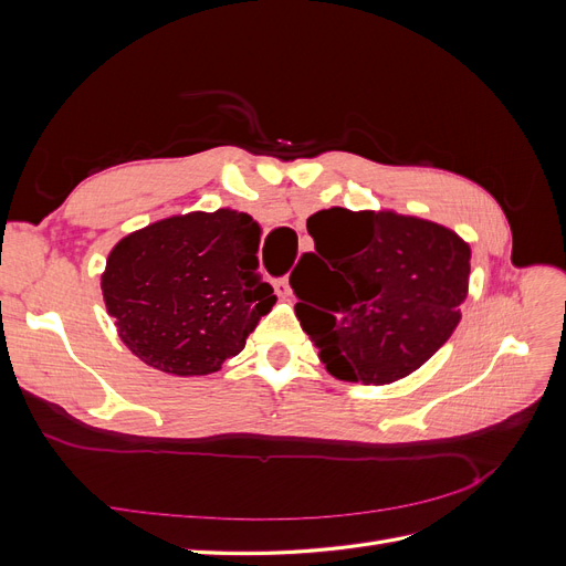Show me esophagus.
I'll use <instances>...</instances> for the list:
<instances>
[{
    "instance_id": "34e87169",
    "label": "esophagus",
    "mask_w": 566,
    "mask_h": 566,
    "mask_svg": "<svg viewBox=\"0 0 566 566\" xmlns=\"http://www.w3.org/2000/svg\"><path fill=\"white\" fill-rule=\"evenodd\" d=\"M273 285H276V293H279L281 297H290V295H293V287H290L287 279H279Z\"/></svg>"
}]
</instances>
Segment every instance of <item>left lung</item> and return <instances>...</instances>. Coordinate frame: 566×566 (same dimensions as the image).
<instances>
[{
	"mask_svg": "<svg viewBox=\"0 0 566 566\" xmlns=\"http://www.w3.org/2000/svg\"><path fill=\"white\" fill-rule=\"evenodd\" d=\"M314 252L290 273L302 331L331 375L387 385L418 370L460 321L470 245L451 229L394 212L321 210Z\"/></svg>",
	"mask_w": 566,
	"mask_h": 566,
	"instance_id": "obj_1",
	"label": "left lung"
}]
</instances>
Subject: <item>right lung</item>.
Wrapping results in <instances>:
<instances>
[{
    "label": "right lung",
    "instance_id": "right-lung-1",
    "mask_svg": "<svg viewBox=\"0 0 566 566\" xmlns=\"http://www.w3.org/2000/svg\"><path fill=\"white\" fill-rule=\"evenodd\" d=\"M256 248L260 224L235 210L169 217L125 235L101 276L119 339L163 373L219 370L276 302Z\"/></svg>",
    "mask_w": 566,
    "mask_h": 566
}]
</instances>
